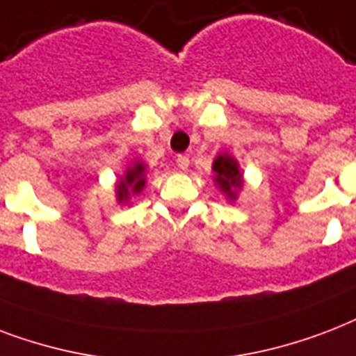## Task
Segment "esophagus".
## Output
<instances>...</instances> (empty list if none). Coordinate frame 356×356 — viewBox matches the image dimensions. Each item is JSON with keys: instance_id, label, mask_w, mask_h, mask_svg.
Returning a JSON list of instances; mask_svg holds the SVG:
<instances>
[{"instance_id": "1", "label": "esophagus", "mask_w": 356, "mask_h": 356, "mask_svg": "<svg viewBox=\"0 0 356 356\" xmlns=\"http://www.w3.org/2000/svg\"><path fill=\"white\" fill-rule=\"evenodd\" d=\"M176 163H178V167H180L181 170H187V167H189V158H187V156H178V158H176Z\"/></svg>"}]
</instances>
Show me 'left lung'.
<instances>
[{"mask_svg":"<svg viewBox=\"0 0 356 356\" xmlns=\"http://www.w3.org/2000/svg\"><path fill=\"white\" fill-rule=\"evenodd\" d=\"M213 170H216V180L217 184H219V187L227 193L228 197L236 198V193L234 191L243 186V181H241V172H239L238 169V161H236L232 156L222 154V156H219V158L216 159Z\"/></svg>","mask_w":356,"mask_h":356,"instance_id":"1","label":"left lung"}]
</instances>
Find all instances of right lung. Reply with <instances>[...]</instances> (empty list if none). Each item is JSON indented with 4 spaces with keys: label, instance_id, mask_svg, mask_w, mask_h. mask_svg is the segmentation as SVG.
Wrapping results in <instances>:
<instances>
[{
    "label": "right lung",
    "instance_id": "obj_1",
    "mask_svg": "<svg viewBox=\"0 0 356 356\" xmlns=\"http://www.w3.org/2000/svg\"><path fill=\"white\" fill-rule=\"evenodd\" d=\"M143 186H145V165L137 163L134 165L128 172H126V176H124L122 180H120V184H118L117 187L118 200L124 202V200L128 198L129 191L139 193L140 189H143Z\"/></svg>",
    "mask_w": 356,
    "mask_h": 356
}]
</instances>
